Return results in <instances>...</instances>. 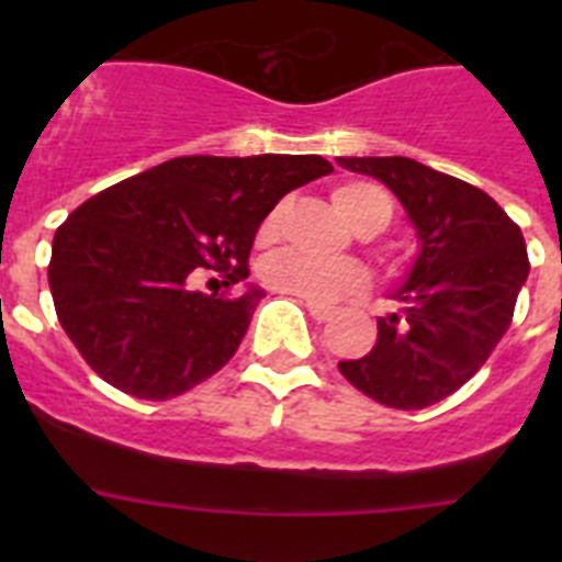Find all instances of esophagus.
I'll return each mask as SVG.
<instances>
[{
    "mask_svg": "<svg viewBox=\"0 0 562 562\" xmlns=\"http://www.w3.org/2000/svg\"><path fill=\"white\" fill-rule=\"evenodd\" d=\"M306 310H310V315L315 317L317 324H326L331 317V306H324V304H306Z\"/></svg>",
    "mask_w": 562,
    "mask_h": 562,
    "instance_id": "esophagus-1",
    "label": "esophagus"
}]
</instances>
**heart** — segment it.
Masks as SVG:
<instances>
[{"label": "heart", "mask_w": 562, "mask_h": 562, "mask_svg": "<svg viewBox=\"0 0 562 562\" xmlns=\"http://www.w3.org/2000/svg\"><path fill=\"white\" fill-rule=\"evenodd\" d=\"M337 211L360 233H376L389 225L391 200L369 182H342L331 193ZM284 205H276L258 227V241L270 245L281 231ZM265 281L284 295L301 297L310 304H335L337 297L355 295L369 286V272L357 261H324L306 252H281L265 267Z\"/></svg>", "instance_id": "heart-1"}]
</instances>
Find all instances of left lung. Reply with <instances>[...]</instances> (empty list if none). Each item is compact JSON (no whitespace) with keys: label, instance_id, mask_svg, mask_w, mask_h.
Wrapping results in <instances>:
<instances>
[{"label":"left lung","instance_id":"left-lung-1","mask_svg":"<svg viewBox=\"0 0 562 562\" xmlns=\"http://www.w3.org/2000/svg\"><path fill=\"white\" fill-rule=\"evenodd\" d=\"M391 188L419 252L394 290L400 310L376 321L374 349L337 369L371 400L422 411L459 391L513 324L529 276L524 233L493 196L411 157H337Z\"/></svg>","mask_w":562,"mask_h":562}]
</instances>
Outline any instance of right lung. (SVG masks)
<instances>
[{
    "label": "right lung",
    "mask_w": 562,
    "mask_h": 562,
    "mask_svg": "<svg viewBox=\"0 0 562 562\" xmlns=\"http://www.w3.org/2000/svg\"><path fill=\"white\" fill-rule=\"evenodd\" d=\"M331 173L317 154L173 157L106 188L53 238L58 321L109 385L171 400L236 355L265 290L205 295L200 267L245 281L256 233L286 193Z\"/></svg>",
    "instance_id": "right-lung-1"
}]
</instances>
